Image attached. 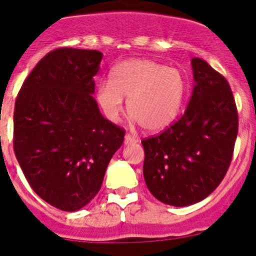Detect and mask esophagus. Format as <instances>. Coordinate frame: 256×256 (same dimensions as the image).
Wrapping results in <instances>:
<instances>
[{"label":"esophagus","mask_w":256,"mask_h":256,"mask_svg":"<svg viewBox=\"0 0 256 256\" xmlns=\"http://www.w3.org/2000/svg\"><path fill=\"white\" fill-rule=\"evenodd\" d=\"M136 142H138V138H136L135 136L130 135V134H126L125 141H124V144H125V145H132V144H136Z\"/></svg>","instance_id":"34e87169"}]
</instances>
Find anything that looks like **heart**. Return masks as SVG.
<instances>
[{
    "label": "heart",
    "mask_w": 256,
    "mask_h": 256,
    "mask_svg": "<svg viewBox=\"0 0 256 256\" xmlns=\"http://www.w3.org/2000/svg\"><path fill=\"white\" fill-rule=\"evenodd\" d=\"M188 92L180 70L158 62L131 58L120 62L110 72V81L96 88V100L108 120L116 121L126 108L134 121L148 132L165 130L178 118Z\"/></svg>",
    "instance_id": "obj_1"
}]
</instances>
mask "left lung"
<instances>
[{
  "label": "left lung",
  "instance_id": "left-lung-1",
  "mask_svg": "<svg viewBox=\"0 0 256 256\" xmlns=\"http://www.w3.org/2000/svg\"><path fill=\"white\" fill-rule=\"evenodd\" d=\"M195 85L184 115L142 140L144 178L151 194L172 206L209 196L224 178L238 136V110L229 82L205 60H191Z\"/></svg>",
  "mask_w": 256,
  "mask_h": 256
}]
</instances>
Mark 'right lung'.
Here are the masks:
<instances>
[{
	"mask_svg": "<svg viewBox=\"0 0 256 256\" xmlns=\"http://www.w3.org/2000/svg\"><path fill=\"white\" fill-rule=\"evenodd\" d=\"M102 54L62 47L24 80L14 104V150L34 191L76 212L95 198L125 130L101 115L94 76Z\"/></svg>",
	"mask_w": 256,
	"mask_h": 256,
	"instance_id": "1",
	"label": "right lung"
}]
</instances>
